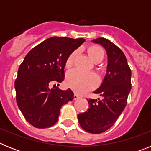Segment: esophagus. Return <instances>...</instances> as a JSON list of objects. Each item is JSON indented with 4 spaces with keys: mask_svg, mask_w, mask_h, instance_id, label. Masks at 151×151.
Wrapping results in <instances>:
<instances>
[{
    "mask_svg": "<svg viewBox=\"0 0 151 151\" xmlns=\"http://www.w3.org/2000/svg\"><path fill=\"white\" fill-rule=\"evenodd\" d=\"M78 98H79V96L76 94H74V100H77Z\"/></svg>",
    "mask_w": 151,
    "mask_h": 151,
    "instance_id": "obj_1",
    "label": "esophagus"
}]
</instances>
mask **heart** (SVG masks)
Instances as JSON below:
<instances>
[{"label": "heart", "mask_w": 151, "mask_h": 151, "mask_svg": "<svg viewBox=\"0 0 151 151\" xmlns=\"http://www.w3.org/2000/svg\"><path fill=\"white\" fill-rule=\"evenodd\" d=\"M88 52L92 60L96 63L102 62L104 59V50L99 45H90L88 47ZM77 54L78 50H74L67 57L65 62L66 68H70L73 66ZM66 83L68 87L78 94H84L85 92L95 88L99 84V78L97 75L94 73H86L79 71L78 69H73L66 75Z\"/></svg>", "instance_id": "obj_1"}]
</instances>
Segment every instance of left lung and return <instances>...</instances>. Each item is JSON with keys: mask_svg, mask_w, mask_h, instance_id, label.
Returning <instances> with one entry per match:
<instances>
[{"mask_svg": "<svg viewBox=\"0 0 151 151\" xmlns=\"http://www.w3.org/2000/svg\"><path fill=\"white\" fill-rule=\"evenodd\" d=\"M93 42L102 45L108 57L104 79L101 87L94 92L102 98L88 99L89 108L78 114V119L85 131L100 134L114 125L127 104L132 88V72L123 52L110 40L97 38Z\"/></svg>", "mask_w": 151, "mask_h": 151, "instance_id": "1", "label": "left lung"}]
</instances>
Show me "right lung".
Returning <instances> with one entry per match:
<instances>
[{
	"mask_svg": "<svg viewBox=\"0 0 151 151\" xmlns=\"http://www.w3.org/2000/svg\"><path fill=\"white\" fill-rule=\"evenodd\" d=\"M85 41L51 37L35 47L24 58L15 81L16 98L23 116L34 127L54 125L61 106L74 98L69 88L63 91L50 86L63 81L67 57Z\"/></svg>",
	"mask_w": 151,
	"mask_h": 151,
	"instance_id": "right-lung-1",
	"label": "right lung"
}]
</instances>
